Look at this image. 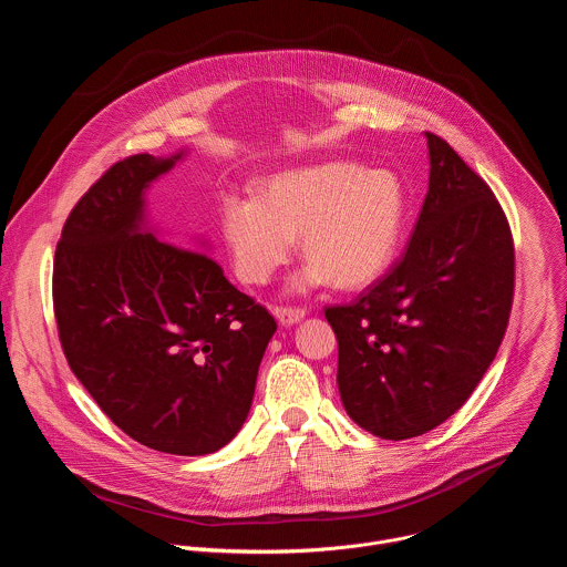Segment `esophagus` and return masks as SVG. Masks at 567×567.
<instances>
[{"mask_svg":"<svg viewBox=\"0 0 567 567\" xmlns=\"http://www.w3.org/2000/svg\"><path fill=\"white\" fill-rule=\"evenodd\" d=\"M272 312L279 319V323H284V326H292L306 317L303 308H292V306H277Z\"/></svg>","mask_w":567,"mask_h":567,"instance_id":"1","label":"esophagus"}]
</instances>
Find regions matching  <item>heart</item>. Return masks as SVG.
<instances>
[{"mask_svg": "<svg viewBox=\"0 0 567 567\" xmlns=\"http://www.w3.org/2000/svg\"><path fill=\"white\" fill-rule=\"evenodd\" d=\"M406 216L400 178L386 169L330 161L272 176L259 196H223L220 235L237 275L268 284L299 237L308 266L292 279L303 292L330 281L353 290L391 264Z\"/></svg>", "mask_w": 567, "mask_h": 567, "instance_id": "obj_1", "label": "heart"}]
</instances>
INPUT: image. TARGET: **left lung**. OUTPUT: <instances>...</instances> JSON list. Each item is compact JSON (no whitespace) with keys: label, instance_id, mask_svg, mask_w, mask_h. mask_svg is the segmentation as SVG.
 I'll use <instances>...</instances> for the list:
<instances>
[{"label":"left lung","instance_id":"1","mask_svg":"<svg viewBox=\"0 0 567 567\" xmlns=\"http://www.w3.org/2000/svg\"><path fill=\"white\" fill-rule=\"evenodd\" d=\"M429 192L402 259L353 303L326 308L351 420L384 440L454 415L494 362L514 297L509 223L489 185L435 134Z\"/></svg>","mask_w":567,"mask_h":567}]
</instances>
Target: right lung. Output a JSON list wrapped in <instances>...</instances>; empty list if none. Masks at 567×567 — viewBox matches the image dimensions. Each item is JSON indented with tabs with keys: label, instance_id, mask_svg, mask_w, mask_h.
<instances>
[{
	"label": "right lung",
	"instance_id": "obj_1",
	"mask_svg": "<svg viewBox=\"0 0 567 567\" xmlns=\"http://www.w3.org/2000/svg\"><path fill=\"white\" fill-rule=\"evenodd\" d=\"M185 154L130 156L78 200L53 308L71 371L113 424L163 454L205 456L244 426L277 321L187 250L205 241L178 248L150 228L145 194Z\"/></svg>",
	"mask_w": 567,
	"mask_h": 567
}]
</instances>
